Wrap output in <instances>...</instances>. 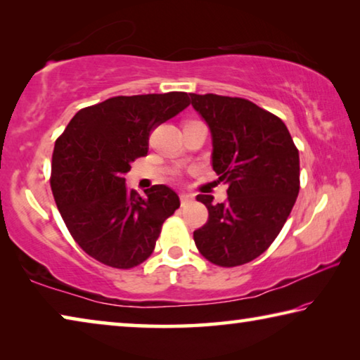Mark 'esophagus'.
<instances>
[{"label":"esophagus","mask_w":360,"mask_h":360,"mask_svg":"<svg viewBox=\"0 0 360 360\" xmlns=\"http://www.w3.org/2000/svg\"><path fill=\"white\" fill-rule=\"evenodd\" d=\"M179 198H181V203L186 205V203H191L193 200V195L192 193H186V192H181L179 193Z\"/></svg>","instance_id":"34e87169"}]
</instances>
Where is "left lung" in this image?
<instances>
[{
    "label": "left lung",
    "mask_w": 360,
    "mask_h": 360,
    "mask_svg": "<svg viewBox=\"0 0 360 360\" xmlns=\"http://www.w3.org/2000/svg\"><path fill=\"white\" fill-rule=\"evenodd\" d=\"M210 125L212 169L227 184V202L212 203L208 222L193 231L200 254L219 266H238L264 254L294 208L300 191V158L278 115L255 103L214 94H191Z\"/></svg>",
    "instance_id": "1"
}]
</instances>
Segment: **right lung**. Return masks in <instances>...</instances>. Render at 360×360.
<instances>
[{
	"mask_svg": "<svg viewBox=\"0 0 360 360\" xmlns=\"http://www.w3.org/2000/svg\"><path fill=\"white\" fill-rule=\"evenodd\" d=\"M188 105L186 92L114 96L82 108L57 138L51 188L66 229L90 257L130 270L154 252L179 197L162 184L139 197L127 191L125 174L148 154L150 131Z\"/></svg>",
	"mask_w": 360,
	"mask_h": 360,
	"instance_id": "right-lung-1",
	"label": "right lung"
}]
</instances>
